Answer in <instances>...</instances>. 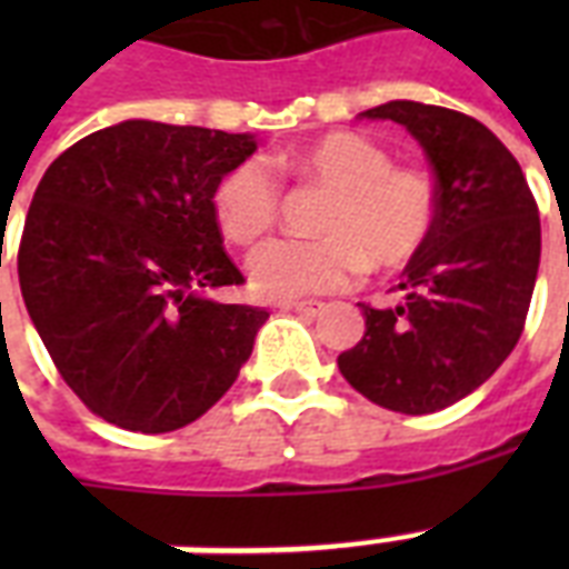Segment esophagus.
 <instances>
[{"instance_id":"34e87169","label":"esophagus","mask_w":569,"mask_h":569,"mask_svg":"<svg viewBox=\"0 0 569 569\" xmlns=\"http://www.w3.org/2000/svg\"><path fill=\"white\" fill-rule=\"evenodd\" d=\"M280 307H283V310L303 312V316H319V312L325 310V303L321 301H283Z\"/></svg>"}]
</instances>
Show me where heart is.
Wrapping results in <instances>:
<instances>
[{"label": "heart", "instance_id": "1", "mask_svg": "<svg viewBox=\"0 0 569 569\" xmlns=\"http://www.w3.org/2000/svg\"><path fill=\"white\" fill-rule=\"evenodd\" d=\"M266 161L236 162L214 182V221L232 244H253L274 227L280 212L274 172L316 182L330 197L316 223L325 236L271 239L250 253V283L262 298L339 292L372 266L380 271L407 266L437 227L440 194L431 173L392 164L387 147L363 132H328Z\"/></svg>", "mask_w": 569, "mask_h": 569}]
</instances>
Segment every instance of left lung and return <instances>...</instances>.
Returning a JSON list of instances; mask_svg holds the SVG:
<instances>
[{
  "label": "left lung",
  "instance_id": "obj_1",
  "mask_svg": "<svg viewBox=\"0 0 569 569\" xmlns=\"http://www.w3.org/2000/svg\"><path fill=\"white\" fill-rule=\"evenodd\" d=\"M425 147L440 214L405 268L396 307L360 303L366 333L339 355L342 378L396 413H437L478 389L520 342L540 266V214L526 173L463 111L392 100L363 111Z\"/></svg>",
  "mask_w": 569,
  "mask_h": 569
}]
</instances>
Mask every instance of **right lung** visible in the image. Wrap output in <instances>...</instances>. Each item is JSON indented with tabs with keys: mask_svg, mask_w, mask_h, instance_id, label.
<instances>
[{
	"mask_svg": "<svg viewBox=\"0 0 569 569\" xmlns=\"http://www.w3.org/2000/svg\"><path fill=\"white\" fill-rule=\"evenodd\" d=\"M253 150L250 136L123 120L47 168L17 274L58 375L93 416L168 433L236 383L268 312L200 292L244 283L212 189Z\"/></svg>",
	"mask_w": 569,
	"mask_h": 569,
	"instance_id": "1",
	"label": "right lung"
}]
</instances>
